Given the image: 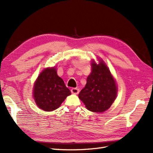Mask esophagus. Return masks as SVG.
<instances>
[{
    "label": "esophagus",
    "mask_w": 153,
    "mask_h": 153,
    "mask_svg": "<svg viewBox=\"0 0 153 153\" xmlns=\"http://www.w3.org/2000/svg\"><path fill=\"white\" fill-rule=\"evenodd\" d=\"M71 93L76 94V95H77V94L79 93V89H77V88H72L71 89Z\"/></svg>",
    "instance_id": "1"
}]
</instances>
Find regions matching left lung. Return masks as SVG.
I'll use <instances>...</instances> for the list:
<instances>
[{
	"mask_svg": "<svg viewBox=\"0 0 153 153\" xmlns=\"http://www.w3.org/2000/svg\"><path fill=\"white\" fill-rule=\"evenodd\" d=\"M116 93L115 81L106 64L102 61L98 65L93 62L86 85L79 93L80 100L90 111L102 112L112 105Z\"/></svg>",
	"mask_w": 153,
	"mask_h": 153,
	"instance_id": "1",
	"label": "left lung"
}]
</instances>
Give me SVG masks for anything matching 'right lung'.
<instances>
[{
	"label": "right lung",
	"mask_w": 153,
	"mask_h": 153,
	"mask_svg": "<svg viewBox=\"0 0 153 153\" xmlns=\"http://www.w3.org/2000/svg\"><path fill=\"white\" fill-rule=\"evenodd\" d=\"M70 95V89L65 85L63 79L58 76L54 68L44 70L35 83L33 97L35 102L45 111L58 108Z\"/></svg>",
	"instance_id": "right-lung-1"
}]
</instances>
